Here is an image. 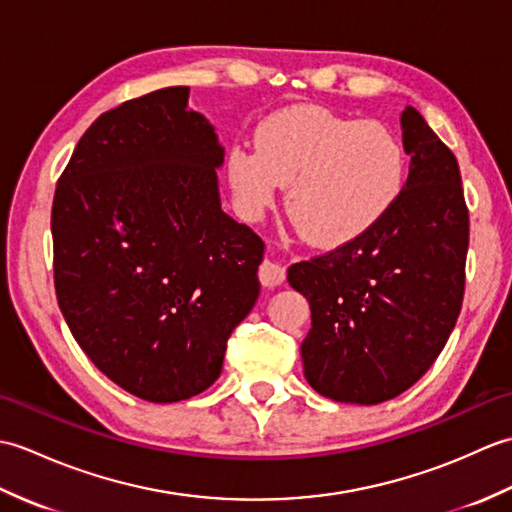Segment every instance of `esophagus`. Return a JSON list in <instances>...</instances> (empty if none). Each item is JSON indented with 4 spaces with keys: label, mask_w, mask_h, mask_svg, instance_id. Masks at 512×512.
I'll return each instance as SVG.
<instances>
[{
    "label": "esophagus",
    "mask_w": 512,
    "mask_h": 512,
    "mask_svg": "<svg viewBox=\"0 0 512 512\" xmlns=\"http://www.w3.org/2000/svg\"><path fill=\"white\" fill-rule=\"evenodd\" d=\"M286 279V268L279 266L275 262H266L259 266V281H262V286L266 288H275V286H281L284 284Z\"/></svg>",
    "instance_id": "esophagus-1"
}]
</instances>
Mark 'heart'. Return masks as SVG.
Instances as JSON below:
<instances>
[{"instance_id": "1", "label": "heart", "mask_w": 512, "mask_h": 512, "mask_svg": "<svg viewBox=\"0 0 512 512\" xmlns=\"http://www.w3.org/2000/svg\"><path fill=\"white\" fill-rule=\"evenodd\" d=\"M257 149L233 145L228 180L250 220L288 187L286 209L312 246L336 248L372 231L398 204L407 151L394 129L354 121L321 105H292L266 116Z\"/></svg>"}]
</instances>
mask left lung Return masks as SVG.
<instances>
[{"mask_svg":"<svg viewBox=\"0 0 512 512\" xmlns=\"http://www.w3.org/2000/svg\"><path fill=\"white\" fill-rule=\"evenodd\" d=\"M411 156L398 204L372 231L288 268L310 301L301 343L306 378L321 396L378 405L436 363L460 317L469 209L453 151L418 110L400 116Z\"/></svg>","mask_w":512,"mask_h":512,"instance_id":"left-lung-1","label":"left lung"}]
</instances>
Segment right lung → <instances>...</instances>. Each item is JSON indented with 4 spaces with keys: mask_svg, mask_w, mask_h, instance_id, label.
<instances>
[{
    "mask_svg": "<svg viewBox=\"0 0 512 512\" xmlns=\"http://www.w3.org/2000/svg\"><path fill=\"white\" fill-rule=\"evenodd\" d=\"M165 88L101 114L52 202L54 290L101 372L149 402L211 387L259 295L264 242L220 206L224 149Z\"/></svg>",
    "mask_w": 512,
    "mask_h": 512,
    "instance_id": "1",
    "label": "right lung"
}]
</instances>
